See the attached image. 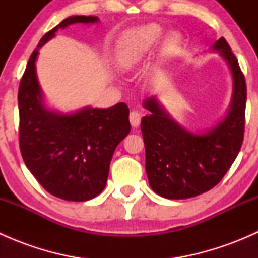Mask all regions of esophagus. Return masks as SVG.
Returning a JSON list of instances; mask_svg holds the SVG:
<instances>
[{
  "label": "esophagus",
  "mask_w": 258,
  "mask_h": 258,
  "mask_svg": "<svg viewBox=\"0 0 258 258\" xmlns=\"http://www.w3.org/2000/svg\"><path fill=\"white\" fill-rule=\"evenodd\" d=\"M130 122H131L132 127H139L140 122H141V114L136 112V111H132V112L130 113Z\"/></svg>",
  "instance_id": "34e87169"
}]
</instances>
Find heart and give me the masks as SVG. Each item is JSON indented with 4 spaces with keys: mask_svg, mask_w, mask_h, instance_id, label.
Returning a JSON list of instances; mask_svg holds the SVG:
<instances>
[{
    "mask_svg": "<svg viewBox=\"0 0 258 258\" xmlns=\"http://www.w3.org/2000/svg\"><path fill=\"white\" fill-rule=\"evenodd\" d=\"M162 37V28L157 25H147L128 31L122 38L121 47L117 53V63L123 71H134L142 63L147 54L155 48ZM178 45L176 35H170L163 42L165 56L172 53Z\"/></svg>",
    "mask_w": 258,
    "mask_h": 258,
    "instance_id": "obj_1",
    "label": "heart"
}]
</instances>
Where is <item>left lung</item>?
<instances>
[{"mask_svg":"<svg viewBox=\"0 0 258 258\" xmlns=\"http://www.w3.org/2000/svg\"><path fill=\"white\" fill-rule=\"evenodd\" d=\"M213 48L221 52L233 76L228 114L206 134L195 135L178 126L155 98L145 100L142 117L146 172L153 191L170 200L195 197L213 188L237 157L244 136L247 87L237 58L223 37Z\"/></svg>","mask_w":258,"mask_h":258,"instance_id":"obj_1","label":"left lung"}]
</instances>
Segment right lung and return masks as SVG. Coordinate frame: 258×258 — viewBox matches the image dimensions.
Masks as SVG:
<instances>
[{"mask_svg": "<svg viewBox=\"0 0 258 258\" xmlns=\"http://www.w3.org/2000/svg\"><path fill=\"white\" fill-rule=\"evenodd\" d=\"M97 20L72 16L48 31L31 54L18 87V141L25 165L46 191L67 201H88L103 191L114 150L131 130L130 110L119 102L107 110L49 112L43 107L35 62L38 49L58 28Z\"/></svg>", "mask_w": 258, "mask_h": 258, "instance_id": "add662e5", "label": "right lung"}]
</instances>
